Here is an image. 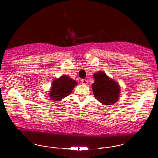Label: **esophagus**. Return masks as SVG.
Segmentation results:
<instances>
[{
  "mask_svg": "<svg viewBox=\"0 0 158 158\" xmlns=\"http://www.w3.org/2000/svg\"><path fill=\"white\" fill-rule=\"evenodd\" d=\"M81 83L84 85H87L88 84H89V81H88V80H86V79H82Z\"/></svg>",
  "mask_w": 158,
  "mask_h": 158,
  "instance_id": "esophagus-1",
  "label": "esophagus"
}]
</instances>
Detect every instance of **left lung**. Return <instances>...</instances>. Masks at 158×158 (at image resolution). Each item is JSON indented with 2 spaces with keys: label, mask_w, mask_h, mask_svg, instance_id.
Masks as SVG:
<instances>
[{
  "label": "left lung",
  "mask_w": 158,
  "mask_h": 158,
  "mask_svg": "<svg viewBox=\"0 0 158 158\" xmlns=\"http://www.w3.org/2000/svg\"><path fill=\"white\" fill-rule=\"evenodd\" d=\"M95 82L92 89L95 98L105 105H111L118 100L120 85L102 71L93 74Z\"/></svg>",
  "instance_id": "1"
}]
</instances>
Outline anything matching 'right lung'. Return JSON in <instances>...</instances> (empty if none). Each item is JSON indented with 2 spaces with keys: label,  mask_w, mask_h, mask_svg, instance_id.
Returning <instances> with one entry per match:
<instances>
[{
  "label": "right lung",
  "mask_w": 158,
  "mask_h": 158,
  "mask_svg": "<svg viewBox=\"0 0 158 158\" xmlns=\"http://www.w3.org/2000/svg\"><path fill=\"white\" fill-rule=\"evenodd\" d=\"M77 84L75 80L69 78L68 75H63L60 78L53 80L49 91V97L53 101H59L72 93Z\"/></svg>",
  "instance_id": "add662e5"
}]
</instances>
